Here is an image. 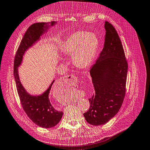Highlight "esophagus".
Instances as JSON below:
<instances>
[{
  "instance_id": "34e87169",
  "label": "esophagus",
  "mask_w": 150,
  "mask_h": 150,
  "mask_svg": "<svg viewBox=\"0 0 150 150\" xmlns=\"http://www.w3.org/2000/svg\"><path fill=\"white\" fill-rule=\"evenodd\" d=\"M77 82L78 78L74 75H67L63 79V82L65 83V84H67V85L71 87L74 89H76V87H77V84H76Z\"/></svg>"
}]
</instances>
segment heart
<instances>
[{"label":"heart","instance_id":"b5f03b06","mask_svg":"<svg viewBox=\"0 0 150 150\" xmlns=\"http://www.w3.org/2000/svg\"><path fill=\"white\" fill-rule=\"evenodd\" d=\"M98 46L99 40L94 33L81 31L65 41L62 51L66 55H73V62L76 67L85 68L93 60Z\"/></svg>","mask_w":150,"mask_h":150}]
</instances>
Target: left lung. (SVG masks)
<instances>
[{"label": "left lung", "instance_id": "8db88e82", "mask_svg": "<svg viewBox=\"0 0 150 150\" xmlns=\"http://www.w3.org/2000/svg\"><path fill=\"white\" fill-rule=\"evenodd\" d=\"M104 47L90 74L95 93L89 99L90 107L83 113L93 125H103L121 108L125 96L128 64L122 42L114 26L105 21Z\"/></svg>", "mask_w": 150, "mask_h": 150}]
</instances>
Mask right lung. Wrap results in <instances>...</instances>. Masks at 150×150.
Instances as JSON below:
<instances>
[{
    "mask_svg": "<svg viewBox=\"0 0 150 150\" xmlns=\"http://www.w3.org/2000/svg\"><path fill=\"white\" fill-rule=\"evenodd\" d=\"M55 22H51L52 25ZM44 25H46L45 23H34L30 26L26 31L15 54L14 75L21 105L28 118L34 124L41 127L51 128L58 124L63 114L62 112L57 111L53 106L49 98V94L54 81L52 82L48 89L43 94L39 96H32L24 89L18 74V67L21 63L24 52L38 40L40 36L44 33L46 28H48L47 25L45 26Z\"/></svg>",
    "mask_w": 150,
    "mask_h": 150,
    "instance_id": "1",
    "label": "right lung"
}]
</instances>
